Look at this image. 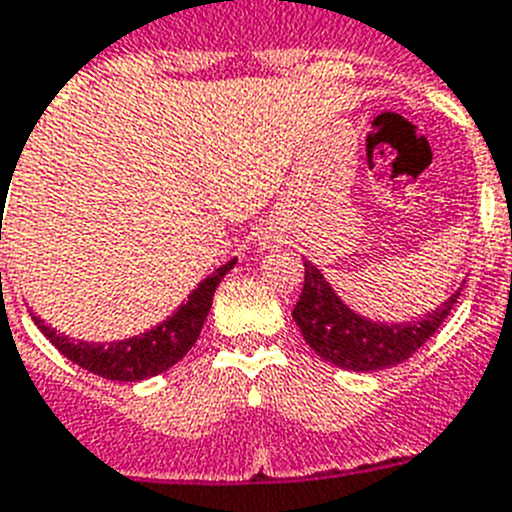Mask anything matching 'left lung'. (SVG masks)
Wrapping results in <instances>:
<instances>
[{
    "instance_id": "8db88e82",
    "label": "left lung",
    "mask_w": 512,
    "mask_h": 512,
    "mask_svg": "<svg viewBox=\"0 0 512 512\" xmlns=\"http://www.w3.org/2000/svg\"><path fill=\"white\" fill-rule=\"evenodd\" d=\"M304 268V291L293 306V322L299 324L306 345L319 358L345 371H381L412 358L446 322L461 296L459 288L451 299L417 322H371L342 304L311 262H304Z\"/></svg>"
}]
</instances>
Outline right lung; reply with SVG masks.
Returning a JSON list of instances; mask_svg holds the SVG:
<instances>
[{
    "label": "right lung",
    "mask_w": 512,
    "mask_h": 512,
    "mask_svg": "<svg viewBox=\"0 0 512 512\" xmlns=\"http://www.w3.org/2000/svg\"><path fill=\"white\" fill-rule=\"evenodd\" d=\"M234 262L237 260L226 262L216 273L208 275L206 281L198 283V288L190 293L188 301L172 317L157 324L154 330L128 337V340L108 342V345L82 340L74 342L64 335H56V330L43 324L41 317L33 319L38 324V330L56 345V350L66 355L71 363L82 366L84 371L110 381L151 379V376H157V373H164L167 368L175 366L182 355L193 348L195 340L201 337L203 322H206L208 311H211L213 291L221 283V278L234 268Z\"/></svg>",
    "instance_id": "right-lung-1"
}]
</instances>
